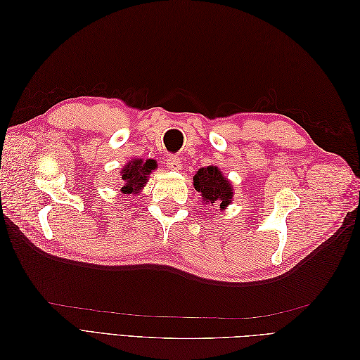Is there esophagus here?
<instances>
[{
    "mask_svg": "<svg viewBox=\"0 0 360 360\" xmlns=\"http://www.w3.org/2000/svg\"><path fill=\"white\" fill-rule=\"evenodd\" d=\"M167 167L168 169H172V171H177L181 168V162L177 156H169L168 160H167Z\"/></svg>",
    "mask_w": 360,
    "mask_h": 360,
    "instance_id": "obj_1",
    "label": "esophagus"
}]
</instances>
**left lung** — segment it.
Instances as JSON below:
<instances>
[{
	"instance_id": "1",
	"label": "left lung",
	"mask_w": 360,
	"mask_h": 360,
	"mask_svg": "<svg viewBox=\"0 0 360 360\" xmlns=\"http://www.w3.org/2000/svg\"><path fill=\"white\" fill-rule=\"evenodd\" d=\"M193 188L200 192L202 202L216 205L219 204L221 210L233 201V186L231 183L224 177V174L217 167L200 168L193 176Z\"/></svg>"
}]
</instances>
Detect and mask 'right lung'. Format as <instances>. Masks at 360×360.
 <instances>
[{"instance_id":"add662e5","label":"right lung","mask_w":360,"mask_h":360,"mask_svg":"<svg viewBox=\"0 0 360 360\" xmlns=\"http://www.w3.org/2000/svg\"><path fill=\"white\" fill-rule=\"evenodd\" d=\"M156 167L158 163L153 159H147L146 162L143 159L129 160L122 169V180L124 181L122 192L127 195L139 193V191L146 186L150 172L156 169Z\"/></svg>"}]
</instances>
